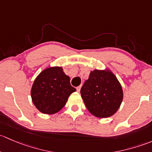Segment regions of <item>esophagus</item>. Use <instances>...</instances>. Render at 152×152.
<instances>
[{
    "mask_svg": "<svg viewBox=\"0 0 152 152\" xmlns=\"http://www.w3.org/2000/svg\"><path fill=\"white\" fill-rule=\"evenodd\" d=\"M80 88H81V86H80L77 87V92L80 91Z\"/></svg>",
    "mask_w": 152,
    "mask_h": 152,
    "instance_id": "esophagus-1",
    "label": "esophagus"
}]
</instances>
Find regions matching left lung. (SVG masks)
I'll return each mask as SVG.
<instances>
[{
	"label": "left lung",
	"instance_id": "left-lung-1",
	"mask_svg": "<svg viewBox=\"0 0 152 152\" xmlns=\"http://www.w3.org/2000/svg\"><path fill=\"white\" fill-rule=\"evenodd\" d=\"M88 110L97 118L112 116L123 100V89L110 69H94L89 75L80 90Z\"/></svg>",
	"mask_w": 152,
	"mask_h": 152
}]
</instances>
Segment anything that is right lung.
I'll return each instance as SVG.
<instances>
[{
	"label": "right lung",
	"mask_w": 152,
	"mask_h": 152,
	"mask_svg": "<svg viewBox=\"0 0 152 152\" xmlns=\"http://www.w3.org/2000/svg\"><path fill=\"white\" fill-rule=\"evenodd\" d=\"M76 89L70 84V77L61 66L45 69L34 81L31 91L35 107L44 114H54L64 107L69 96Z\"/></svg>",
	"instance_id": "obj_1"
}]
</instances>
